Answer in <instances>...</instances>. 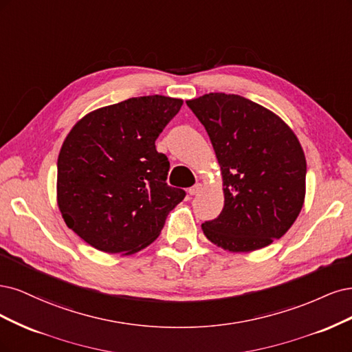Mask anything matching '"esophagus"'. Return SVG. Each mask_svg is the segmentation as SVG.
<instances>
[{"mask_svg": "<svg viewBox=\"0 0 352 352\" xmlns=\"http://www.w3.org/2000/svg\"><path fill=\"white\" fill-rule=\"evenodd\" d=\"M203 190V184L201 183H197V184H195L192 187H190L188 188V192L191 196H196V195H199V192Z\"/></svg>", "mask_w": 352, "mask_h": 352, "instance_id": "obj_1", "label": "esophagus"}]
</instances>
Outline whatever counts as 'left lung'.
Returning <instances> with one entry per match:
<instances>
[{"label":"left lung","mask_w":352,"mask_h":352,"mask_svg":"<svg viewBox=\"0 0 352 352\" xmlns=\"http://www.w3.org/2000/svg\"><path fill=\"white\" fill-rule=\"evenodd\" d=\"M186 104L205 126L222 174L223 209L201 223L203 234L232 253L272 244L304 205L307 164L297 135L275 112L240 95L208 94Z\"/></svg>","instance_id":"1"}]
</instances>
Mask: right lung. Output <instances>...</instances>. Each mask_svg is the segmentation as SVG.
I'll list each match as a JSON object with an SVG mask.
<instances>
[{
	"label": "right lung",
	"instance_id": "right-lung-1",
	"mask_svg": "<svg viewBox=\"0 0 352 352\" xmlns=\"http://www.w3.org/2000/svg\"><path fill=\"white\" fill-rule=\"evenodd\" d=\"M183 105L162 95L89 112L58 155L56 203L65 225L96 250L134 254L160 236L186 191L166 184L169 161L155 140Z\"/></svg>",
	"mask_w": 352,
	"mask_h": 352
}]
</instances>
